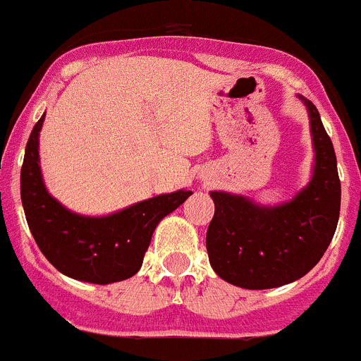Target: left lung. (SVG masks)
<instances>
[{"mask_svg":"<svg viewBox=\"0 0 361 361\" xmlns=\"http://www.w3.org/2000/svg\"><path fill=\"white\" fill-rule=\"evenodd\" d=\"M314 163L309 183L293 200L262 205L255 200L212 190L214 218L207 252L221 280L250 290L293 283L324 256L340 218L341 187L336 154L319 112L307 98Z\"/></svg>","mask_w":361,"mask_h":361,"instance_id":"1","label":"left lung"}]
</instances>
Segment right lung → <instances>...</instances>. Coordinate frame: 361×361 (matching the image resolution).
<instances>
[{
	"label": "right lung",
	"instance_id": "1",
	"mask_svg": "<svg viewBox=\"0 0 361 361\" xmlns=\"http://www.w3.org/2000/svg\"><path fill=\"white\" fill-rule=\"evenodd\" d=\"M39 118L25 147L21 203L37 247L61 274L89 283L127 280L140 271L158 224L189 198L174 190L128 205L106 216H87L59 203L47 190L39 167Z\"/></svg>",
	"mask_w": 361,
	"mask_h": 361
}]
</instances>
